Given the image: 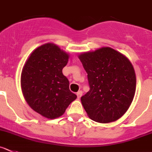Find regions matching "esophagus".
Wrapping results in <instances>:
<instances>
[{"label": "esophagus", "instance_id": "1", "mask_svg": "<svg viewBox=\"0 0 152 152\" xmlns=\"http://www.w3.org/2000/svg\"><path fill=\"white\" fill-rule=\"evenodd\" d=\"M76 95H77V98L79 99L81 96H82V91H78L77 94H76Z\"/></svg>", "mask_w": 152, "mask_h": 152}]
</instances>
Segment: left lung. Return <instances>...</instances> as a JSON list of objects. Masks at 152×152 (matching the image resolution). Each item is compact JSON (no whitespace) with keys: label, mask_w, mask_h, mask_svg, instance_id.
Masks as SVG:
<instances>
[{"label":"left lung","mask_w":152,"mask_h":152,"mask_svg":"<svg viewBox=\"0 0 152 152\" xmlns=\"http://www.w3.org/2000/svg\"><path fill=\"white\" fill-rule=\"evenodd\" d=\"M88 73L90 90L81 97L94 121H116L127 111L136 90V76L130 61L110 48L85 53L79 56Z\"/></svg>","instance_id":"1"}]
</instances>
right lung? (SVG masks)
Here are the masks:
<instances>
[{
    "label": "right lung",
    "mask_w": 152,
    "mask_h": 152,
    "mask_svg": "<svg viewBox=\"0 0 152 152\" xmlns=\"http://www.w3.org/2000/svg\"><path fill=\"white\" fill-rule=\"evenodd\" d=\"M69 56L58 47L46 44L35 49L21 73V89L29 105L37 113L55 119L64 113L76 99L62 73Z\"/></svg>",
    "instance_id": "obj_1"
}]
</instances>
